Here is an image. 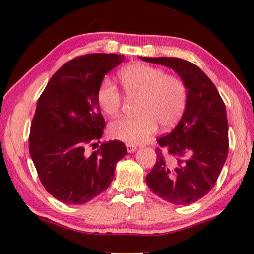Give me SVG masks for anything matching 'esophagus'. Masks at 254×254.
<instances>
[{
	"mask_svg": "<svg viewBox=\"0 0 254 254\" xmlns=\"http://www.w3.org/2000/svg\"><path fill=\"white\" fill-rule=\"evenodd\" d=\"M127 149L128 153H134V152L137 150V147L132 144H127Z\"/></svg>",
	"mask_w": 254,
	"mask_h": 254,
	"instance_id": "obj_1",
	"label": "esophagus"
}]
</instances>
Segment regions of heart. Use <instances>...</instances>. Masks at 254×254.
Listing matches in <instances>:
<instances>
[{
  "label": "heart",
  "instance_id": "obj_1",
  "mask_svg": "<svg viewBox=\"0 0 254 254\" xmlns=\"http://www.w3.org/2000/svg\"><path fill=\"white\" fill-rule=\"evenodd\" d=\"M124 92L128 96H140L135 118H119L109 126V134L114 140L127 144H142L158 130L173 127L186 109L188 92L181 79L165 75V72L149 64L137 63L123 67L119 73ZM96 99L108 115H115L121 108L118 86L108 77L100 83Z\"/></svg>",
  "mask_w": 254,
  "mask_h": 254
}]
</instances>
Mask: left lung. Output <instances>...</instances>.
<instances>
[{
  "instance_id": "obj_1",
  "label": "left lung",
  "mask_w": 254,
  "mask_h": 254,
  "mask_svg": "<svg viewBox=\"0 0 254 254\" xmlns=\"http://www.w3.org/2000/svg\"><path fill=\"white\" fill-rule=\"evenodd\" d=\"M145 62L172 68L187 86L184 112L177 127L158 139L156 162L146 175L150 190L174 205L194 203L218 180L228 156L225 105L205 73L186 60L144 58Z\"/></svg>"
}]
</instances>
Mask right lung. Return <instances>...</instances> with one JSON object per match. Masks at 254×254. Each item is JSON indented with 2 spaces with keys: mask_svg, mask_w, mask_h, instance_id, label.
Masks as SVG:
<instances>
[{
  "mask_svg": "<svg viewBox=\"0 0 254 254\" xmlns=\"http://www.w3.org/2000/svg\"><path fill=\"white\" fill-rule=\"evenodd\" d=\"M126 61L123 55L79 57L51 77L36 104L29 150L39 178L51 195L83 204L108 189L117 163L127 154L124 143L98 144L105 127L96 99L105 74Z\"/></svg>",
  "mask_w": 254,
  "mask_h": 254,
  "instance_id": "add662e5",
  "label": "right lung"
}]
</instances>
